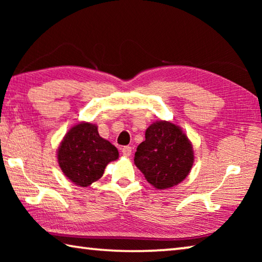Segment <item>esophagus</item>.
I'll list each match as a JSON object with an SVG mask.
<instances>
[{"mask_svg":"<svg viewBox=\"0 0 262 262\" xmlns=\"http://www.w3.org/2000/svg\"><path fill=\"white\" fill-rule=\"evenodd\" d=\"M122 155L123 156H130L132 155V147H129V145H126V147L122 148Z\"/></svg>","mask_w":262,"mask_h":262,"instance_id":"obj_1","label":"esophagus"}]
</instances>
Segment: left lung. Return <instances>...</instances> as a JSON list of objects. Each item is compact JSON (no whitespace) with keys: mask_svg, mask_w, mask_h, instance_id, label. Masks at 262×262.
Returning <instances> with one entry per match:
<instances>
[{"mask_svg":"<svg viewBox=\"0 0 262 262\" xmlns=\"http://www.w3.org/2000/svg\"><path fill=\"white\" fill-rule=\"evenodd\" d=\"M134 162L155 187H172L189 173L194 162L192 144L178 126L155 122L145 132V141L137 147Z\"/></svg>","mask_w":262,"mask_h":262,"instance_id":"left-lung-1","label":"left lung"}]
</instances>
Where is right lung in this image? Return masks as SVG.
<instances>
[{"label":"right lung","mask_w":262,"mask_h":262,"mask_svg":"<svg viewBox=\"0 0 262 262\" xmlns=\"http://www.w3.org/2000/svg\"><path fill=\"white\" fill-rule=\"evenodd\" d=\"M118 156V149L99 136L97 127L84 122L73 127L64 136L57 161L73 183L86 187L101 178L106 165Z\"/></svg>","instance_id":"1"}]
</instances>
